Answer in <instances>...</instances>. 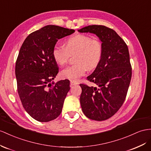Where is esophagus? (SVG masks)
Returning <instances> with one entry per match:
<instances>
[{
    "mask_svg": "<svg viewBox=\"0 0 151 151\" xmlns=\"http://www.w3.org/2000/svg\"><path fill=\"white\" fill-rule=\"evenodd\" d=\"M77 84H78V83L77 82H75V81L71 80V82H70V86H71V87L75 86V85H77Z\"/></svg>",
    "mask_w": 151,
    "mask_h": 151,
    "instance_id": "1",
    "label": "esophagus"
}]
</instances>
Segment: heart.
<instances>
[{
	"instance_id": "obj_1",
	"label": "heart",
	"mask_w": 151,
	"mask_h": 151,
	"mask_svg": "<svg viewBox=\"0 0 151 151\" xmlns=\"http://www.w3.org/2000/svg\"><path fill=\"white\" fill-rule=\"evenodd\" d=\"M76 53V64L62 70L60 75L63 78L77 80L88 70H93L98 66L103 56V45L98 40L83 34H76L69 37L65 46L59 44L54 45L52 55L59 65H64L71 55Z\"/></svg>"
}]
</instances>
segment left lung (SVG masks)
<instances>
[{"mask_svg": "<svg viewBox=\"0 0 151 151\" xmlns=\"http://www.w3.org/2000/svg\"><path fill=\"white\" fill-rule=\"evenodd\" d=\"M78 32L95 34L102 41L101 60L87 78L98 87L80 84V104L87 117L105 121L117 113L126 98L132 75L128 48L115 31L106 26L88 25Z\"/></svg>", "mask_w": 151, "mask_h": 151, "instance_id": "left-lung-1", "label": "left lung"}]
</instances>
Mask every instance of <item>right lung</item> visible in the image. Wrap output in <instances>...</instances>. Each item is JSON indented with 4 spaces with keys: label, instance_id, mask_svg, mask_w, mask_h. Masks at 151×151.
I'll list each match as a JSON object with an SVG mask.
<instances>
[{
    "label": "right lung",
    "instance_id": "add662e5",
    "mask_svg": "<svg viewBox=\"0 0 151 151\" xmlns=\"http://www.w3.org/2000/svg\"><path fill=\"white\" fill-rule=\"evenodd\" d=\"M74 32L46 25L30 34L21 46L15 65L17 91L24 109L37 121H53L61 113L69 80L52 82L59 73L52 50L59 39Z\"/></svg>",
    "mask_w": 151,
    "mask_h": 151
}]
</instances>
